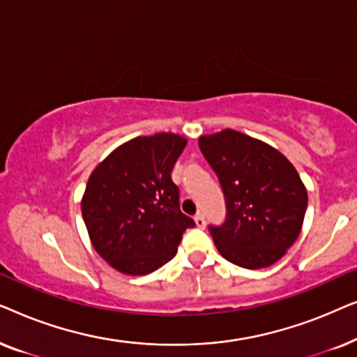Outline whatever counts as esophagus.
<instances>
[{
	"label": "esophagus",
	"mask_w": 357,
	"mask_h": 357,
	"mask_svg": "<svg viewBox=\"0 0 357 357\" xmlns=\"http://www.w3.org/2000/svg\"><path fill=\"white\" fill-rule=\"evenodd\" d=\"M195 222H197V226L202 227V229L206 226V221H204V216H203L202 213H198L197 216H195Z\"/></svg>",
	"instance_id": "obj_1"
}]
</instances>
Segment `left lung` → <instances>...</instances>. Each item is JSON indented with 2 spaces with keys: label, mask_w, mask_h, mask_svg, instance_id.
I'll use <instances>...</instances> for the list:
<instances>
[{
  "label": "left lung",
  "mask_w": 357,
  "mask_h": 357,
  "mask_svg": "<svg viewBox=\"0 0 357 357\" xmlns=\"http://www.w3.org/2000/svg\"><path fill=\"white\" fill-rule=\"evenodd\" d=\"M198 144L226 197V221L209 226L219 253L247 270L276 263L305 216L307 190L296 167L273 146L231 128L199 136Z\"/></svg>",
  "instance_id": "left-lung-1"
}]
</instances>
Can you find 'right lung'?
I'll return each mask as SVG.
<instances>
[{
    "mask_svg": "<svg viewBox=\"0 0 357 357\" xmlns=\"http://www.w3.org/2000/svg\"><path fill=\"white\" fill-rule=\"evenodd\" d=\"M187 139L175 133L138 136L112 151L87 180L81 199L92 247L116 271L149 275L172 260L195 226L180 211L172 182Z\"/></svg>",
    "mask_w": 357,
    "mask_h": 357,
    "instance_id": "right-lung-1",
    "label": "right lung"
}]
</instances>
